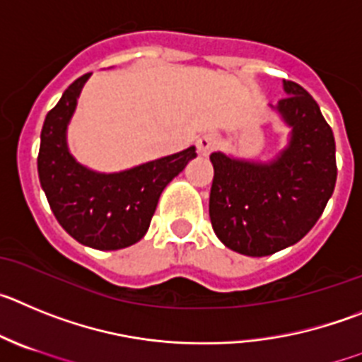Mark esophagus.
Masks as SVG:
<instances>
[{"label": "esophagus", "mask_w": 362, "mask_h": 362, "mask_svg": "<svg viewBox=\"0 0 362 362\" xmlns=\"http://www.w3.org/2000/svg\"><path fill=\"white\" fill-rule=\"evenodd\" d=\"M218 144V139L216 135H211V133H205V135H202L200 139L197 141V148H198V153L200 155H209L211 151H213L214 148H216Z\"/></svg>", "instance_id": "esophagus-1"}]
</instances>
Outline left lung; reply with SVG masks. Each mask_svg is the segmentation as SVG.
<instances>
[{"instance_id":"1","label":"left lung","mask_w":362,"mask_h":362,"mask_svg":"<svg viewBox=\"0 0 362 362\" xmlns=\"http://www.w3.org/2000/svg\"><path fill=\"white\" fill-rule=\"evenodd\" d=\"M286 97L274 110L291 128L272 160L211 153L214 168L209 216L218 240L252 258L294 245L323 214L335 187V141L310 93L283 81Z\"/></svg>"}]
</instances>
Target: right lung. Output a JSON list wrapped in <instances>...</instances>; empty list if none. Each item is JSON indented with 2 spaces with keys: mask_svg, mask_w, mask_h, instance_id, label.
Returning <instances> with one entry per match:
<instances>
[{
  "mask_svg": "<svg viewBox=\"0 0 362 362\" xmlns=\"http://www.w3.org/2000/svg\"><path fill=\"white\" fill-rule=\"evenodd\" d=\"M90 76L74 81L47 113L37 173L52 213L74 240L92 249L117 250L144 238L162 191L197 157V148L119 173H99L79 164L68 149L66 132Z\"/></svg>",
  "mask_w": 362,
  "mask_h": 362,
  "instance_id": "add662e5",
  "label": "right lung"
}]
</instances>
